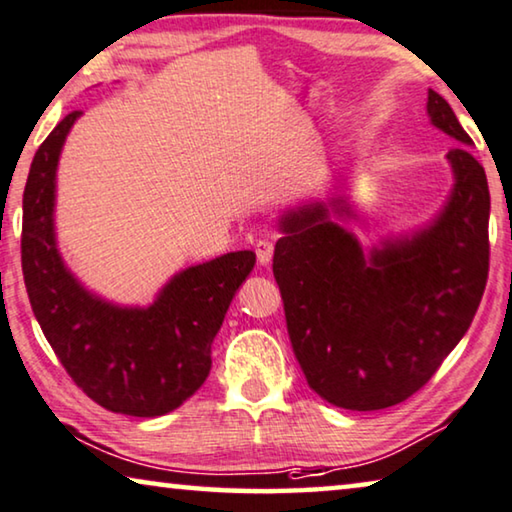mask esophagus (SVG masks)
Instances as JSON below:
<instances>
[{"mask_svg":"<svg viewBox=\"0 0 512 512\" xmlns=\"http://www.w3.org/2000/svg\"><path fill=\"white\" fill-rule=\"evenodd\" d=\"M255 253H257V262H259V264L269 266L271 259H273V241H269V239L257 241Z\"/></svg>","mask_w":512,"mask_h":512,"instance_id":"34e87169","label":"esophagus"}]
</instances>
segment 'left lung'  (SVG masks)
<instances>
[{
  "mask_svg": "<svg viewBox=\"0 0 512 512\" xmlns=\"http://www.w3.org/2000/svg\"><path fill=\"white\" fill-rule=\"evenodd\" d=\"M432 124L455 137V183L439 218L414 239L386 241L365 257L324 204L280 218L273 276L287 333L308 386L333 407L400 404L432 379L474 322L490 271V188L474 140L451 105L427 91ZM338 213L352 216L342 200Z\"/></svg>",
  "mask_w": 512,
  "mask_h": 512,
  "instance_id": "obj_1",
  "label": "left lung"
}]
</instances>
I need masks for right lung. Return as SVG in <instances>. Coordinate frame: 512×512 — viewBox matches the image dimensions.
Returning <instances> with one entry per match:
<instances>
[{"mask_svg": "<svg viewBox=\"0 0 512 512\" xmlns=\"http://www.w3.org/2000/svg\"><path fill=\"white\" fill-rule=\"evenodd\" d=\"M80 112L38 147L22 195V276L41 331L68 377L114 414L154 418L181 407L211 370V342L255 266L239 250L174 276L149 308L98 299L66 269L55 241V177Z\"/></svg>", "mask_w": 512, "mask_h": 512, "instance_id": "obj_1", "label": "right lung"}]
</instances>
